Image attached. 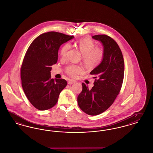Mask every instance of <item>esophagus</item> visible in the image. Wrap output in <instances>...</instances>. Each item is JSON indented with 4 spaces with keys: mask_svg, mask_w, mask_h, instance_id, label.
<instances>
[{
    "mask_svg": "<svg viewBox=\"0 0 153 153\" xmlns=\"http://www.w3.org/2000/svg\"><path fill=\"white\" fill-rule=\"evenodd\" d=\"M75 82V80H73V79H70L68 81V85H72L73 83H74Z\"/></svg>",
    "mask_w": 153,
    "mask_h": 153,
    "instance_id": "1",
    "label": "esophagus"
}]
</instances>
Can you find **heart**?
Instances as JSON below:
<instances>
[{
  "mask_svg": "<svg viewBox=\"0 0 153 153\" xmlns=\"http://www.w3.org/2000/svg\"><path fill=\"white\" fill-rule=\"evenodd\" d=\"M75 44L82 53L83 62L88 68H94L102 62L104 57V49L102 47H96L94 41L88 38H84L77 41ZM70 48L69 43L65 44L62 47L60 50V56L62 58L65 57ZM85 71L84 67L81 65L70 64L65 68V73L71 77H76Z\"/></svg>",
  "mask_w": 153,
  "mask_h": 153,
  "instance_id": "b5f03b06",
  "label": "heart"
}]
</instances>
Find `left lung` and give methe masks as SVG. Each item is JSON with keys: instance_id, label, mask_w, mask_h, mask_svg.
<instances>
[{"instance_id": "1", "label": "left lung", "mask_w": 153, "mask_h": 153, "mask_svg": "<svg viewBox=\"0 0 153 153\" xmlns=\"http://www.w3.org/2000/svg\"><path fill=\"white\" fill-rule=\"evenodd\" d=\"M104 47L102 62L91 71L94 75V86L88 89L82 83V91L78 97V104L82 111L91 116L100 114L108 109L120 91L124 74V62L117 42L105 34L95 35Z\"/></svg>"}]
</instances>
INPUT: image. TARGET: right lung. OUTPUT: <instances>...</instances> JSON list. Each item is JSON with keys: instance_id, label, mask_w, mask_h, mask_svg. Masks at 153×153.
<instances>
[{"instance_id": "obj_1", "label": "right lung", "mask_w": 153, "mask_h": 153, "mask_svg": "<svg viewBox=\"0 0 153 153\" xmlns=\"http://www.w3.org/2000/svg\"><path fill=\"white\" fill-rule=\"evenodd\" d=\"M73 38L61 33H45L33 40L26 52L21 67L22 86L30 102L39 110L54 106L67 86L65 79H51V66L57 62L60 45Z\"/></svg>"}]
</instances>
